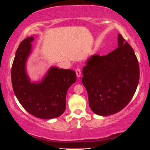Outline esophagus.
I'll use <instances>...</instances> for the list:
<instances>
[{
    "instance_id": "1",
    "label": "esophagus",
    "mask_w": 150,
    "mask_h": 150,
    "mask_svg": "<svg viewBox=\"0 0 150 150\" xmlns=\"http://www.w3.org/2000/svg\"><path fill=\"white\" fill-rule=\"evenodd\" d=\"M76 76L78 78H79L80 76H81V69H79V68L76 69Z\"/></svg>"
}]
</instances>
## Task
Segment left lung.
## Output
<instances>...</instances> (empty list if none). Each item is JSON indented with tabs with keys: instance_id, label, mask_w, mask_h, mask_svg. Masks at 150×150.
<instances>
[{
	"instance_id": "left-lung-1",
	"label": "left lung",
	"mask_w": 150,
	"mask_h": 150,
	"mask_svg": "<svg viewBox=\"0 0 150 150\" xmlns=\"http://www.w3.org/2000/svg\"><path fill=\"white\" fill-rule=\"evenodd\" d=\"M83 75L92 111L108 116L122 110L132 98L139 81V62L130 45L118 34V48L104 56L92 55Z\"/></svg>"
}]
</instances>
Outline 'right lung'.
<instances>
[{
  "mask_svg": "<svg viewBox=\"0 0 150 150\" xmlns=\"http://www.w3.org/2000/svg\"><path fill=\"white\" fill-rule=\"evenodd\" d=\"M34 37L20 43L16 50L11 68V83L14 93L28 112L40 119L58 117L66 106V94L76 81L71 69L52 67L39 83H31L26 71V63L31 52Z\"/></svg>",
  "mask_w": 150,
  "mask_h": 150,
  "instance_id": "obj_1",
  "label": "right lung"
}]
</instances>
